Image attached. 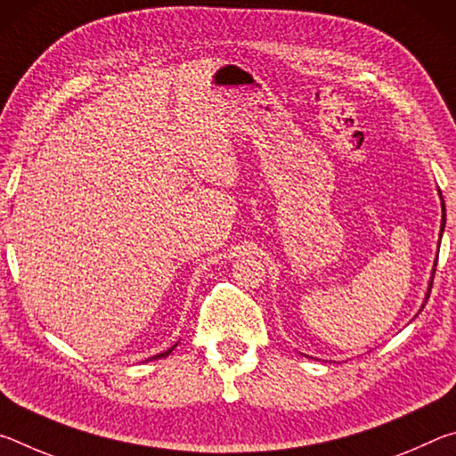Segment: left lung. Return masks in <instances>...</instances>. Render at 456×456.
Listing matches in <instances>:
<instances>
[{"label": "left lung", "instance_id": "8db88e82", "mask_svg": "<svg viewBox=\"0 0 456 456\" xmlns=\"http://www.w3.org/2000/svg\"><path fill=\"white\" fill-rule=\"evenodd\" d=\"M444 219H446V215H444V200H443V225H441V235H443V229H444ZM432 280H435V272H432ZM430 288H432V283H430ZM430 297V289H428V293H427V299Z\"/></svg>", "mask_w": 456, "mask_h": 456}]
</instances>
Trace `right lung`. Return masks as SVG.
Returning a JSON list of instances; mask_svg holds the SVG:
<instances>
[{
    "label": "right lung",
    "instance_id": "obj_1",
    "mask_svg": "<svg viewBox=\"0 0 456 456\" xmlns=\"http://www.w3.org/2000/svg\"><path fill=\"white\" fill-rule=\"evenodd\" d=\"M173 352V348L171 350H167V352H163V354H159V356H154V358H163V356H168V354Z\"/></svg>",
    "mask_w": 456,
    "mask_h": 456
}]
</instances>
